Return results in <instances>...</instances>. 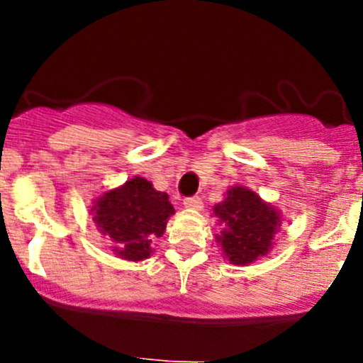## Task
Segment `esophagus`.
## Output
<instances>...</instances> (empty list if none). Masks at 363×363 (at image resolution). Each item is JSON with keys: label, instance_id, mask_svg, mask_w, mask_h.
Returning a JSON list of instances; mask_svg holds the SVG:
<instances>
[{"label": "esophagus", "instance_id": "1", "mask_svg": "<svg viewBox=\"0 0 363 363\" xmlns=\"http://www.w3.org/2000/svg\"><path fill=\"white\" fill-rule=\"evenodd\" d=\"M184 207L200 211V208L203 207V202H202V199H200V196H188V199H184Z\"/></svg>", "mask_w": 363, "mask_h": 363}]
</instances>
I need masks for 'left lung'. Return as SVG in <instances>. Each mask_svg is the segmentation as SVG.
I'll return each mask as SVG.
<instances>
[{
  "instance_id": "obj_1",
  "label": "left lung",
  "mask_w": 363,
  "mask_h": 363,
  "mask_svg": "<svg viewBox=\"0 0 363 363\" xmlns=\"http://www.w3.org/2000/svg\"><path fill=\"white\" fill-rule=\"evenodd\" d=\"M214 212L226 226L218 240L230 262L246 265L267 255L281 221L279 214L256 193L232 188L225 202L216 205Z\"/></svg>"
}]
</instances>
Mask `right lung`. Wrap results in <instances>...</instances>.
I'll use <instances>...</instances> for the list:
<instances>
[{
  "mask_svg": "<svg viewBox=\"0 0 363 363\" xmlns=\"http://www.w3.org/2000/svg\"><path fill=\"white\" fill-rule=\"evenodd\" d=\"M96 226L117 247L124 259H144L151 255V240L163 235L174 207L167 193L156 191L149 181L135 177L123 188L112 189L98 199Z\"/></svg>",
  "mask_w": 363,
  "mask_h": 363,
  "instance_id": "right-lung-1",
  "label": "right lung"
}]
</instances>
